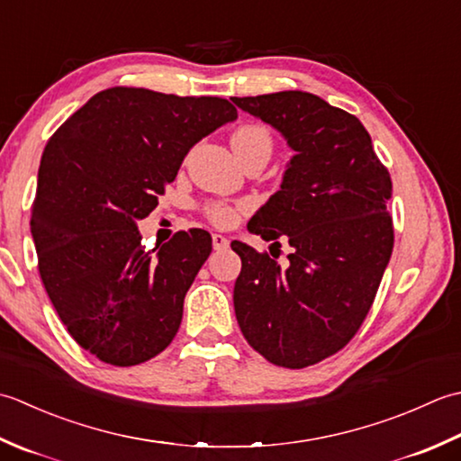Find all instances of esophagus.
<instances>
[{
    "mask_svg": "<svg viewBox=\"0 0 461 461\" xmlns=\"http://www.w3.org/2000/svg\"><path fill=\"white\" fill-rule=\"evenodd\" d=\"M229 244H230V240H229L227 237H224V234H219V232L212 234V247L217 249V250L229 249Z\"/></svg>",
    "mask_w": 461,
    "mask_h": 461,
    "instance_id": "34e87169",
    "label": "esophagus"
}]
</instances>
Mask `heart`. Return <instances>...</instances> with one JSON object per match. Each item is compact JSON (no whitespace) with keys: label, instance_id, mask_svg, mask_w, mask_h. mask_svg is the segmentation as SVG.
<instances>
[{"label":"heart","instance_id":"heart-1","mask_svg":"<svg viewBox=\"0 0 461 461\" xmlns=\"http://www.w3.org/2000/svg\"><path fill=\"white\" fill-rule=\"evenodd\" d=\"M230 145L234 153L240 158V163L252 153H267L270 157L272 151V137L267 127L258 123H247L234 129L230 135ZM247 203H224L212 201L203 204V214L217 227H230L239 221V214L247 209Z\"/></svg>","mask_w":461,"mask_h":461}]
</instances>
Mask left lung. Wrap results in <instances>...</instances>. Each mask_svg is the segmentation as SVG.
Segmentation results:
<instances>
[{
	"label": "left lung",
	"instance_id": "8db88e82",
	"mask_svg": "<svg viewBox=\"0 0 461 461\" xmlns=\"http://www.w3.org/2000/svg\"><path fill=\"white\" fill-rule=\"evenodd\" d=\"M232 103L278 129L296 155L280 191L250 219L265 240L286 234L280 268L239 240L234 312L247 342L283 368H306L340 352L360 330L393 249L388 168L358 119L306 91ZM276 244V242H275Z\"/></svg>",
	"mask_w": 461,
	"mask_h": 461
}]
</instances>
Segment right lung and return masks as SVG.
Masks as SVG:
<instances>
[{
    "label": "right lung",
    "instance_id": "add662e5",
    "mask_svg": "<svg viewBox=\"0 0 461 461\" xmlns=\"http://www.w3.org/2000/svg\"><path fill=\"white\" fill-rule=\"evenodd\" d=\"M234 119L222 97L111 87L47 140L32 206L37 267L73 340L101 362L137 366L173 342L211 234L181 230L153 256L137 221L189 149Z\"/></svg>",
    "mask_w": 461,
    "mask_h": 461
}]
</instances>
